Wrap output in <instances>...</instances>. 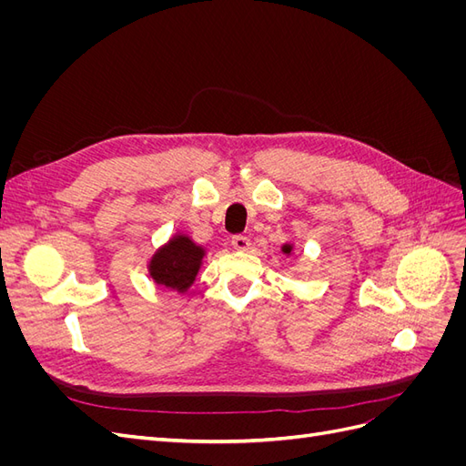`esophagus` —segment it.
Listing matches in <instances>:
<instances>
[{
	"label": "esophagus",
	"instance_id": "1",
	"mask_svg": "<svg viewBox=\"0 0 466 466\" xmlns=\"http://www.w3.org/2000/svg\"><path fill=\"white\" fill-rule=\"evenodd\" d=\"M231 245L237 250H248L250 248V238L245 235H235L231 237Z\"/></svg>",
	"mask_w": 466,
	"mask_h": 466
}]
</instances>
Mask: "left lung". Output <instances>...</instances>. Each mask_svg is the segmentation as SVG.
I'll return each mask as SVG.
<instances>
[{
	"label": "left lung",
	"mask_w": 466,
	"mask_h": 466,
	"mask_svg": "<svg viewBox=\"0 0 466 466\" xmlns=\"http://www.w3.org/2000/svg\"><path fill=\"white\" fill-rule=\"evenodd\" d=\"M284 252H286V255H289V252H291V245H284Z\"/></svg>",
	"instance_id": "8db88e82"
}]
</instances>
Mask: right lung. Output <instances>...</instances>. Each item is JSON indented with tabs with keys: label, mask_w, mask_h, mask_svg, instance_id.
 I'll use <instances>...</instances> for the list:
<instances>
[{
	"label": "right lung",
	"mask_w": 466,
	"mask_h": 466,
	"mask_svg": "<svg viewBox=\"0 0 466 466\" xmlns=\"http://www.w3.org/2000/svg\"><path fill=\"white\" fill-rule=\"evenodd\" d=\"M202 258V247L196 245L187 235H175L153 255L149 262V276L157 286L185 291L196 279Z\"/></svg>",
	"instance_id": "1"
}]
</instances>
